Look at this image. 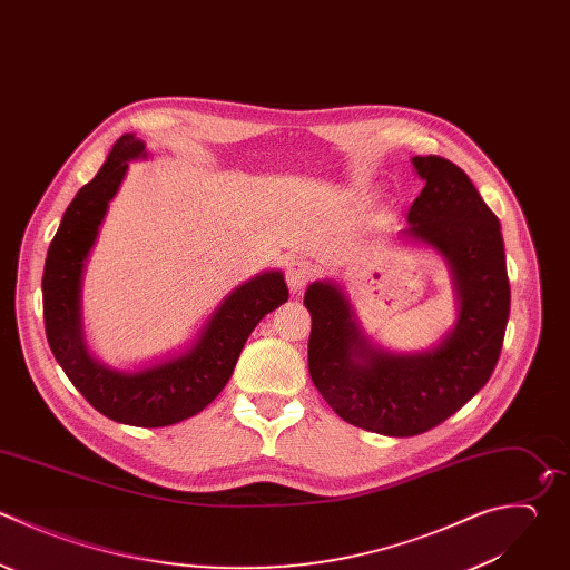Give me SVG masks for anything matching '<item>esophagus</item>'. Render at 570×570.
<instances>
[{
  "mask_svg": "<svg viewBox=\"0 0 570 570\" xmlns=\"http://www.w3.org/2000/svg\"><path fill=\"white\" fill-rule=\"evenodd\" d=\"M314 276V265L309 261H292L287 267V285L294 294H301L305 289V285L312 281Z\"/></svg>",
  "mask_w": 570,
  "mask_h": 570,
  "instance_id": "esophagus-1",
  "label": "esophagus"
}]
</instances>
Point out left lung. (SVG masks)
Wrapping results in <instances>:
<instances>
[{
	"label": "left lung",
	"mask_w": 570,
	"mask_h": 570,
	"mask_svg": "<svg viewBox=\"0 0 570 570\" xmlns=\"http://www.w3.org/2000/svg\"><path fill=\"white\" fill-rule=\"evenodd\" d=\"M412 165L425 187L396 238L445 261L456 294L454 325L428 350L392 352L363 330L336 281H314L305 292L316 390L343 421L385 436L428 432L465 405L497 365L510 314L497 216L450 160L414 156Z\"/></svg>",
	"instance_id": "obj_1"
}]
</instances>
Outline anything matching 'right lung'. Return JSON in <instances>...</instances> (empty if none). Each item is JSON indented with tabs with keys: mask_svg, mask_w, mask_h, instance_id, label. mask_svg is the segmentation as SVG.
Here are the masks:
<instances>
[{
	"mask_svg": "<svg viewBox=\"0 0 570 570\" xmlns=\"http://www.w3.org/2000/svg\"><path fill=\"white\" fill-rule=\"evenodd\" d=\"M147 158V145L125 134L96 178L76 194L49 247L42 296L49 345L82 396L118 423L163 428L203 412L223 392L249 334L289 292L281 269L261 272L234 287L180 352L134 370L98 361L85 336V269L129 163Z\"/></svg>",
	"mask_w": 570,
	"mask_h": 570,
	"instance_id": "add662e5",
	"label": "right lung"
}]
</instances>
